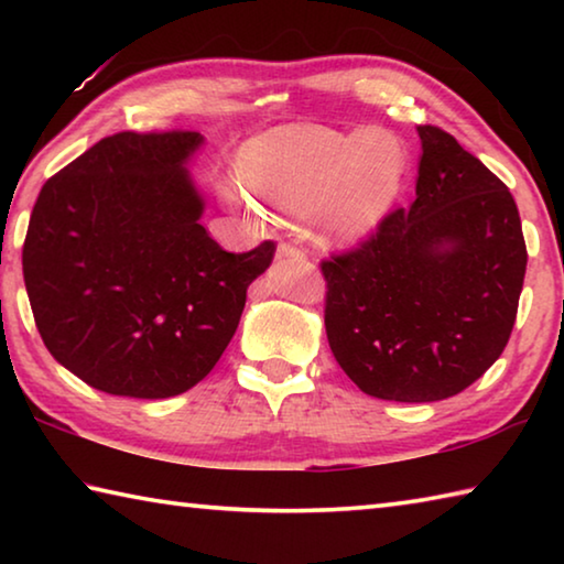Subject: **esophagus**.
Listing matches in <instances>:
<instances>
[{"instance_id":"esophagus-1","label":"esophagus","mask_w":564,"mask_h":564,"mask_svg":"<svg viewBox=\"0 0 564 564\" xmlns=\"http://www.w3.org/2000/svg\"><path fill=\"white\" fill-rule=\"evenodd\" d=\"M279 259H305V251L293 243H279V251H275Z\"/></svg>"}]
</instances>
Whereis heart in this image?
<instances>
[{
	"instance_id": "1",
	"label": "heart",
	"mask_w": 564,
	"mask_h": 564,
	"mask_svg": "<svg viewBox=\"0 0 564 564\" xmlns=\"http://www.w3.org/2000/svg\"><path fill=\"white\" fill-rule=\"evenodd\" d=\"M246 176L263 198L291 212L316 206L338 238H358L383 221L408 176V149L383 129L333 131L285 127L256 139L243 154ZM228 202L265 216L243 181H224Z\"/></svg>"
}]
</instances>
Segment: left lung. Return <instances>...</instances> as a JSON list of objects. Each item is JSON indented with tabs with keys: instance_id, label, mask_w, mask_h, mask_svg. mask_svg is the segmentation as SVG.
Masks as SVG:
<instances>
[{
	"instance_id": "left-lung-1",
	"label": "left lung",
	"mask_w": 564,
	"mask_h": 564,
	"mask_svg": "<svg viewBox=\"0 0 564 564\" xmlns=\"http://www.w3.org/2000/svg\"><path fill=\"white\" fill-rule=\"evenodd\" d=\"M415 202L321 261L333 356L362 393L433 403L510 340L528 248L510 188L451 133L417 127Z\"/></svg>"
}]
</instances>
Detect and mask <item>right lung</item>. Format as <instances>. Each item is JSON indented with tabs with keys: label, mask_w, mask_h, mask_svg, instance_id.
I'll return each instance as SVG.
<instances>
[{
	"label": "right lung",
	"mask_w": 564,
	"mask_h": 564,
	"mask_svg": "<svg viewBox=\"0 0 564 564\" xmlns=\"http://www.w3.org/2000/svg\"><path fill=\"white\" fill-rule=\"evenodd\" d=\"M198 131H119L40 191L22 248L46 350L84 383L171 398L204 380L241 321L273 241L228 253L202 226L186 161Z\"/></svg>",
	"instance_id": "right-lung-1"
}]
</instances>
